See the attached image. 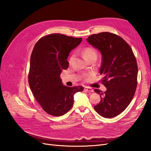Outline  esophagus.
Masks as SVG:
<instances>
[{
  "instance_id": "1",
  "label": "esophagus",
  "mask_w": 151,
  "mask_h": 151,
  "mask_svg": "<svg viewBox=\"0 0 151 151\" xmlns=\"http://www.w3.org/2000/svg\"><path fill=\"white\" fill-rule=\"evenodd\" d=\"M84 91H87V92H89V93H92L93 92V89L92 88H89V87H85L84 88Z\"/></svg>"
}]
</instances>
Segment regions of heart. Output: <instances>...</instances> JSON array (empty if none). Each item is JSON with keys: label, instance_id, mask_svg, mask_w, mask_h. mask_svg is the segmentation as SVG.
Listing matches in <instances>:
<instances>
[{"label": "heart", "instance_id": "obj_1", "mask_svg": "<svg viewBox=\"0 0 151 151\" xmlns=\"http://www.w3.org/2000/svg\"><path fill=\"white\" fill-rule=\"evenodd\" d=\"M83 53L84 58L87 60H89L91 58H97V52L96 50L92 47H87L84 48L83 50ZM73 57H74V55H72L69 58V63H71ZM86 77V76H85Z\"/></svg>", "mask_w": 151, "mask_h": 151}]
</instances>
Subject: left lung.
Segmentation results:
<instances>
[{
	"label": "left lung",
	"mask_w": 151,
	"mask_h": 151,
	"mask_svg": "<svg viewBox=\"0 0 151 151\" xmlns=\"http://www.w3.org/2000/svg\"><path fill=\"white\" fill-rule=\"evenodd\" d=\"M89 43L102 55L100 75L106 91L96 89L101 101L94 106L99 115L106 118L115 117L129 106L137 86L138 67L130 45L118 35L102 32L89 36Z\"/></svg>",
	"instance_id": "1"
}]
</instances>
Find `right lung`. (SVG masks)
Wrapping results in <instances>:
<instances>
[{"mask_svg": "<svg viewBox=\"0 0 151 151\" xmlns=\"http://www.w3.org/2000/svg\"><path fill=\"white\" fill-rule=\"evenodd\" d=\"M81 38L60 33L43 36L35 44L30 58L28 82L36 101L50 115L59 116L70 110L74 95L83 86L63 85L60 74L68 67L67 60L72 50L81 43Z\"/></svg>", "mask_w": 151, "mask_h": 151, "instance_id": "add662e5", "label": "right lung"}]
</instances>
